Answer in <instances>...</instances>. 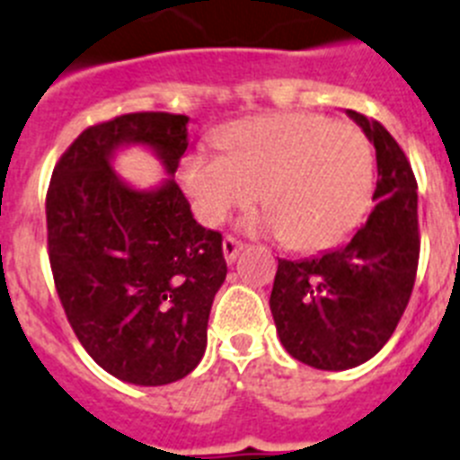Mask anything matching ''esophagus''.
Segmentation results:
<instances>
[{
    "instance_id": "1",
    "label": "esophagus",
    "mask_w": 460,
    "mask_h": 460,
    "mask_svg": "<svg viewBox=\"0 0 460 460\" xmlns=\"http://www.w3.org/2000/svg\"><path fill=\"white\" fill-rule=\"evenodd\" d=\"M241 250H243V243L236 241V238L226 236L222 241V252H224V260H226V264H234L238 254H241Z\"/></svg>"
}]
</instances>
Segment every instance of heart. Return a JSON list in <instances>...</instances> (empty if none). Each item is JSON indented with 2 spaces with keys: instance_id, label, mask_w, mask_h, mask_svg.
<instances>
[{
  "instance_id": "b5f03b06",
  "label": "heart",
  "mask_w": 460,
  "mask_h": 460,
  "mask_svg": "<svg viewBox=\"0 0 460 460\" xmlns=\"http://www.w3.org/2000/svg\"><path fill=\"white\" fill-rule=\"evenodd\" d=\"M219 154L184 158L180 184L206 226L257 203L269 208L252 229L315 252L350 236L374 191V152L360 128L323 114H264L231 123Z\"/></svg>"
}]
</instances>
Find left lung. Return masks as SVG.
Here are the masks:
<instances>
[{
    "label": "left lung",
    "mask_w": 460,
    "mask_h": 460,
    "mask_svg": "<svg viewBox=\"0 0 460 460\" xmlns=\"http://www.w3.org/2000/svg\"><path fill=\"white\" fill-rule=\"evenodd\" d=\"M376 149L374 208L349 241L311 260H278V337L308 367L341 372L379 353L411 296L419 266V194L407 156L379 121L346 110Z\"/></svg>",
    "instance_id": "8db88e82"
}]
</instances>
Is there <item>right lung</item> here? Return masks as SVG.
<instances>
[{"mask_svg": "<svg viewBox=\"0 0 460 460\" xmlns=\"http://www.w3.org/2000/svg\"><path fill=\"white\" fill-rule=\"evenodd\" d=\"M189 117L137 111L91 126L58 161L46 196L49 260L69 325L93 360L135 385L184 379L208 346L226 278L222 236L203 229L175 184ZM142 146L166 180L140 190L113 171Z\"/></svg>", "mask_w": 460, "mask_h": 460, "instance_id": "1", "label": "right lung"}]
</instances>
